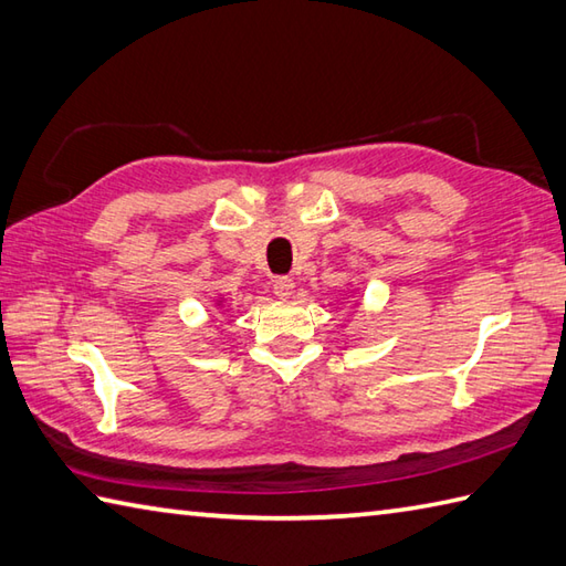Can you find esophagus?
Masks as SVG:
<instances>
[{
    "label": "esophagus",
    "instance_id": "esophagus-1",
    "mask_svg": "<svg viewBox=\"0 0 566 566\" xmlns=\"http://www.w3.org/2000/svg\"><path fill=\"white\" fill-rule=\"evenodd\" d=\"M293 291H295V283H293V279H287V275H279V279H273V293L279 295L281 300L291 297V295H293Z\"/></svg>",
    "mask_w": 566,
    "mask_h": 566
}]
</instances>
